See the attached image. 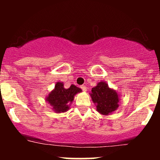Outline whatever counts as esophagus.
I'll return each instance as SVG.
<instances>
[{
    "label": "esophagus",
    "mask_w": 160,
    "mask_h": 160,
    "mask_svg": "<svg viewBox=\"0 0 160 160\" xmlns=\"http://www.w3.org/2000/svg\"><path fill=\"white\" fill-rule=\"evenodd\" d=\"M80 88H81V89L83 92H86V90H87V87H86V86H80Z\"/></svg>",
    "instance_id": "1"
}]
</instances>
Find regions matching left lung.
I'll list each match as a JSON object with an SVG mask.
<instances>
[{
    "mask_svg": "<svg viewBox=\"0 0 160 160\" xmlns=\"http://www.w3.org/2000/svg\"><path fill=\"white\" fill-rule=\"evenodd\" d=\"M89 95L96 106V111L102 115H110L118 109L120 95L115 89L109 87L105 82H98L92 89Z\"/></svg>",
    "mask_w": 160,
    "mask_h": 160,
    "instance_id": "left-lung-1",
    "label": "left lung"
}]
</instances>
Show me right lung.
Wrapping results in <instances>:
<instances>
[{
    "mask_svg": "<svg viewBox=\"0 0 160 160\" xmlns=\"http://www.w3.org/2000/svg\"><path fill=\"white\" fill-rule=\"evenodd\" d=\"M82 92V89L76 86L71 85L66 89L63 82H57L54 89L46 96V102L50 104L52 110L57 113H64L69 110L74 101V96Z\"/></svg>",
    "mask_w": 160,
    "mask_h": 160,
    "instance_id": "add662e5",
    "label": "right lung"
}]
</instances>
